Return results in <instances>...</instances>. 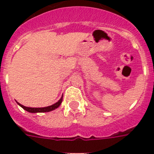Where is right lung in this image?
I'll use <instances>...</instances> for the list:
<instances>
[{
    "mask_svg": "<svg viewBox=\"0 0 154 154\" xmlns=\"http://www.w3.org/2000/svg\"><path fill=\"white\" fill-rule=\"evenodd\" d=\"M62 99L63 97H60V99L57 102H56L55 104H53V105H50V106H47V107H44V108H30V107H26V106H24V105H20V103H18L17 104L20 105V107L23 108L24 109L28 111V112H50L52 110H54L55 109L58 108L60 106V105L62 102Z\"/></svg>",
    "mask_w": 154,
    "mask_h": 154,
    "instance_id": "obj_1",
    "label": "right lung"
}]
</instances>
